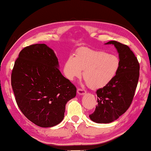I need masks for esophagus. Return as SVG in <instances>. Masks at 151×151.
I'll list each match as a JSON object with an SVG mask.
<instances>
[{"label":"esophagus","mask_w":151,"mask_h":151,"mask_svg":"<svg viewBox=\"0 0 151 151\" xmlns=\"http://www.w3.org/2000/svg\"><path fill=\"white\" fill-rule=\"evenodd\" d=\"M77 92H78L79 95H83V94L86 93V91H85L83 89H81V88H78V91H77Z\"/></svg>","instance_id":"34e87169"}]
</instances>
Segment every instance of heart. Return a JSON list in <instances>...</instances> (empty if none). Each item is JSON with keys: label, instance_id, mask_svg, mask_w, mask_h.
I'll return each mask as SVG.
<instances>
[{"label": "heart", "instance_id": "heart-1", "mask_svg": "<svg viewBox=\"0 0 151 151\" xmlns=\"http://www.w3.org/2000/svg\"><path fill=\"white\" fill-rule=\"evenodd\" d=\"M120 66L117 56L87 47L76 52V57L70 56L64 64V72L67 78L73 80L79 78L83 71V78L88 86L93 89L103 87L114 78Z\"/></svg>", "mask_w": 151, "mask_h": 151}]
</instances>
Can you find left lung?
I'll return each mask as SVG.
<instances>
[{"mask_svg": "<svg viewBox=\"0 0 151 151\" xmlns=\"http://www.w3.org/2000/svg\"><path fill=\"white\" fill-rule=\"evenodd\" d=\"M106 44L114 45L117 49L120 66L112 80L96 90L98 104L89 118L99 124L116 120L129 109L137 86L140 70L137 57L127 45L115 41Z\"/></svg>", "mask_w": 151, "mask_h": 151, "instance_id": "left-lung-1", "label": "left lung"}]
</instances>
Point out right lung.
Masks as SVG:
<instances>
[{"instance_id": "1", "label": "right lung", "mask_w": 151, "mask_h": 151, "mask_svg": "<svg viewBox=\"0 0 151 151\" xmlns=\"http://www.w3.org/2000/svg\"><path fill=\"white\" fill-rule=\"evenodd\" d=\"M53 50L45 44L23 49L14 63L11 85L16 103L28 120L42 127L55 126L76 87L62 75Z\"/></svg>"}]
</instances>
